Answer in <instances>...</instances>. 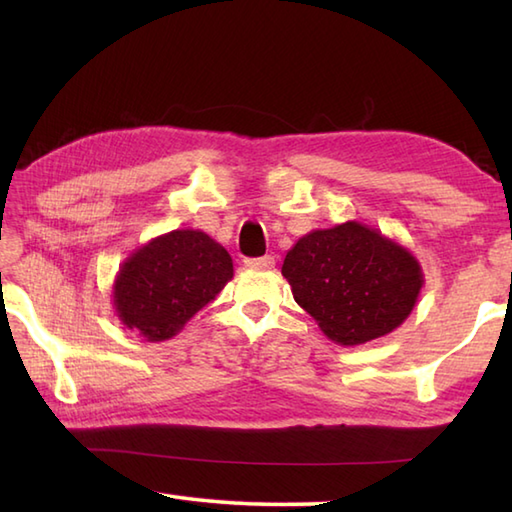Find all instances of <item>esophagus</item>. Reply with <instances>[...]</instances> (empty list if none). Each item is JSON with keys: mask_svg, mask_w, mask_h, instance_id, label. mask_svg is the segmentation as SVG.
Segmentation results:
<instances>
[{"mask_svg": "<svg viewBox=\"0 0 512 512\" xmlns=\"http://www.w3.org/2000/svg\"><path fill=\"white\" fill-rule=\"evenodd\" d=\"M244 266L246 268H255V270H268L275 266V257L264 255V257H248L244 259Z\"/></svg>", "mask_w": 512, "mask_h": 512, "instance_id": "esophagus-1", "label": "esophagus"}]
</instances>
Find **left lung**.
<instances>
[{
  "label": "left lung",
  "mask_w": 512,
  "mask_h": 512,
  "mask_svg": "<svg viewBox=\"0 0 512 512\" xmlns=\"http://www.w3.org/2000/svg\"><path fill=\"white\" fill-rule=\"evenodd\" d=\"M281 275L321 332L345 347L394 332L424 284L405 246L358 222L303 235L288 250Z\"/></svg>",
  "instance_id": "1"
}]
</instances>
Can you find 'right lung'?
<instances>
[{
    "instance_id": "1",
    "label": "right lung",
    "mask_w": 512,
    "mask_h": 512,
    "mask_svg": "<svg viewBox=\"0 0 512 512\" xmlns=\"http://www.w3.org/2000/svg\"><path fill=\"white\" fill-rule=\"evenodd\" d=\"M233 277V259L202 231H171L125 259L114 308L125 328L158 343L213 301Z\"/></svg>"
}]
</instances>
